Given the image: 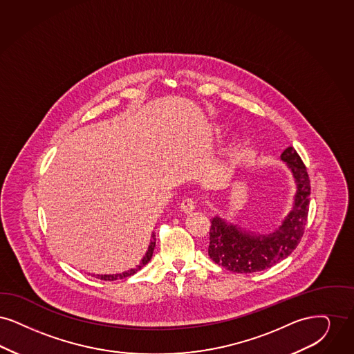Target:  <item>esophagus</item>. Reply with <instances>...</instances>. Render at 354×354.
Here are the masks:
<instances>
[{
  "mask_svg": "<svg viewBox=\"0 0 354 354\" xmlns=\"http://www.w3.org/2000/svg\"><path fill=\"white\" fill-rule=\"evenodd\" d=\"M194 209H196V201L192 200V198H185L181 202V210L185 213H192V212H194Z\"/></svg>",
  "mask_w": 354,
  "mask_h": 354,
  "instance_id": "34e87169",
  "label": "esophagus"
}]
</instances>
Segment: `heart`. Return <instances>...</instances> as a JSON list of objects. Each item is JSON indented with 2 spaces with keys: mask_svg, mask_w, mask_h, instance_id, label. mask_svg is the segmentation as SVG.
<instances>
[{
  "mask_svg": "<svg viewBox=\"0 0 354 354\" xmlns=\"http://www.w3.org/2000/svg\"><path fill=\"white\" fill-rule=\"evenodd\" d=\"M222 127L221 125H216V127H213V133H216V135H219L221 132H222Z\"/></svg>",
  "mask_w": 354,
  "mask_h": 354,
  "instance_id": "1",
  "label": "heart"
}]
</instances>
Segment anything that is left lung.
<instances>
[{"mask_svg":"<svg viewBox=\"0 0 354 354\" xmlns=\"http://www.w3.org/2000/svg\"><path fill=\"white\" fill-rule=\"evenodd\" d=\"M280 158L292 173L296 193L291 212L281 219L275 230L259 234L219 216L210 219L209 257L229 271L251 274L270 268L286 259L301 241L310 196L307 168L293 147L284 149Z\"/></svg>","mask_w":354,"mask_h":354,"instance_id":"1","label":"left lung"}]
</instances>
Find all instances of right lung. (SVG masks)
Listing matches in <instances>:
<instances>
[{
  "label": "right lung",
  "instance_id": "right-lung-1",
  "mask_svg": "<svg viewBox=\"0 0 354 354\" xmlns=\"http://www.w3.org/2000/svg\"><path fill=\"white\" fill-rule=\"evenodd\" d=\"M156 247V232H152V236H151V243L148 246V250L145 252V255L142 257V259L140 261L138 266L135 268H131L128 271H124L120 274H112V275H91V277H96V279H100V280H109V281H113V280H119V279H124V277H131L133 274H136L138 270H141L145 264H148L151 259H152V255H153V250Z\"/></svg>",
  "mask_w": 354,
  "mask_h": 354
}]
</instances>
